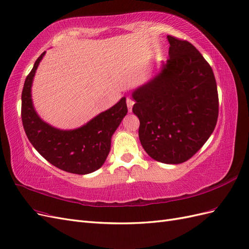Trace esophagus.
<instances>
[{
	"mask_svg": "<svg viewBox=\"0 0 249 249\" xmlns=\"http://www.w3.org/2000/svg\"><path fill=\"white\" fill-rule=\"evenodd\" d=\"M126 103H127V107H128V111L129 112H131L132 111V106H133V104H134V102H133V100L131 98H127L126 99Z\"/></svg>",
	"mask_w": 249,
	"mask_h": 249,
	"instance_id": "esophagus-1",
	"label": "esophagus"
}]
</instances>
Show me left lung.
<instances>
[{
    "mask_svg": "<svg viewBox=\"0 0 249 249\" xmlns=\"http://www.w3.org/2000/svg\"><path fill=\"white\" fill-rule=\"evenodd\" d=\"M169 59L160 72L132 91V111L147 154L164 164L190 160L209 140L218 119L214 73L187 40L167 36Z\"/></svg>",
    "mask_w": 249,
    "mask_h": 249,
    "instance_id": "left-lung-1",
    "label": "left lung"
}]
</instances>
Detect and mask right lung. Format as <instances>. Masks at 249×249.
<instances>
[{
	"mask_svg": "<svg viewBox=\"0 0 249 249\" xmlns=\"http://www.w3.org/2000/svg\"><path fill=\"white\" fill-rule=\"evenodd\" d=\"M35 61L22 91V121L28 140L50 164L66 172L84 175L101 168L109 153L111 137L127 115L126 98L79 128L63 130L42 121L35 110L31 88L39 62Z\"/></svg>",
	"mask_w": 249,
	"mask_h": 249,
	"instance_id": "right-lung-1",
	"label": "right lung"
}]
</instances>
